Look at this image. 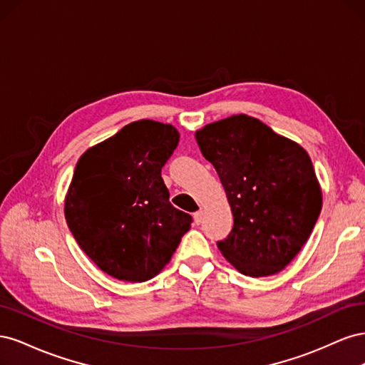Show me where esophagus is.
<instances>
[{"mask_svg": "<svg viewBox=\"0 0 365 365\" xmlns=\"http://www.w3.org/2000/svg\"><path fill=\"white\" fill-rule=\"evenodd\" d=\"M193 219H195V224L200 225L202 222V212H196L193 213Z\"/></svg>", "mask_w": 365, "mask_h": 365, "instance_id": "obj_1", "label": "esophagus"}]
</instances>
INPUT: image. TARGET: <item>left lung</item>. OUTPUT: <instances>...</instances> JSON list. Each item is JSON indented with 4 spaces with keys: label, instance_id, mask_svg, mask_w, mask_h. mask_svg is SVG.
<instances>
[{
    "label": "left lung",
    "instance_id": "8db88e82",
    "mask_svg": "<svg viewBox=\"0 0 365 365\" xmlns=\"http://www.w3.org/2000/svg\"><path fill=\"white\" fill-rule=\"evenodd\" d=\"M195 137L219 175L235 219L217 248L250 277L280 272L306 244L322 212L307 152L244 114L207 125Z\"/></svg>",
    "mask_w": 365,
    "mask_h": 365
}]
</instances>
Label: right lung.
Listing matches in <instances>:
<instances>
[{
    "instance_id": "right-lung-1",
    "label": "right lung",
    "mask_w": 365,
    "mask_h": 365,
    "mask_svg": "<svg viewBox=\"0 0 365 365\" xmlns=\"http://www.w3.org/2000/svg\"><path fill=\"white\" fill-rule=\"evenodd\" d=\"M178 141L172 125L140 120L76 164L65 219L86 256L114 279L155 277L190 230L192 216L170 204L161 178Z\"/></svg>"
}]
</instances>
